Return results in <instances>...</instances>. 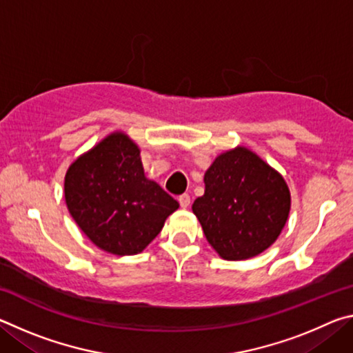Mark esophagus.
I'll list each match as a JSON object with an SVG mask.
<instances>
[{
	"mask_svg": "<svg viewBox=\"0 0 353 353\" xmlns=\"http://www.w3.org/2000/svg\"><path fill=\"white\" fill-rule=\"evenodd\" d=\"M179 204H181V207L182 208H187L188 205H190V202H191V198H190V196L188 194H181V196H179Z\"/></svg>",
	"mask_w": 353,
	"mask_h": 353,
	"instance_id": "esophagus-1",
	"label": "esophagus"
}]
</instances>
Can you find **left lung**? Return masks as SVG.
Wrapping results in <instances>:
<instances>
[{
  "mask_svg": "<svg viewBox=\"0 0 353 353\" xmlns=\"http://www.w3.org/2000/svg\"><path fill=\"white\" fill-rule=\"evenodd\" d=\"M204 182L193 213L224 260L250 259L277 240L290 214V190L259 155L246 148L221 154Z\"/></svg>",
  "mask_w": 353,
  "mask_h": 353,
  "instance_id": "1",
  "label": "left lung"
}]
</instances>
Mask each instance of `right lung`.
<instances>
[{"instance_id": "obj_1", "label": "right lung", "mask_w": 353, "mask_h": 353, "mask_svg": "<svg viewBox=\"0 0 353 353\" xmlns=\"http://www.w3.org/2000/svg\"><path fill=\"white\" fill-rule=\"evenodd\" d=\"M65 201L83 234L115 255L141 252L179 208L176 199L145 177L140 149L119 132L70 166Z\"/></svg>"}]
</instances>
